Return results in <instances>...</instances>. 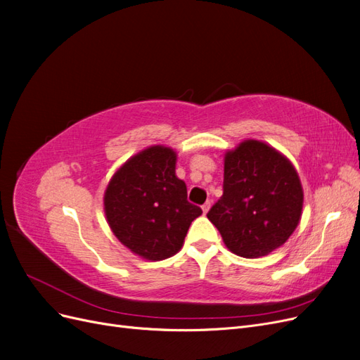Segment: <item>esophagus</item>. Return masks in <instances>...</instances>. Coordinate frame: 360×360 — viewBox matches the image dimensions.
<instances>
[{
    "instance_id": "obj_1",
    "label": "esophagus",
    "mask_w": 360,
    "mask_h": 360,
    "mask_svg": "<svg viewBox=\"0 0 360 360\" xmlns=\"http://www.w3.org/2000/svg\"><path fill=\"white\" fill-rule=\"evenodd\" d=\"M201 209H202V213L205 214L207 212H209V209H210V201H205L202 205H201Z\"/></svg>"
}]
</instances>
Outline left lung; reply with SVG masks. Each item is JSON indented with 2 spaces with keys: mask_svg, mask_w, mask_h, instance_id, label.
Segmentation results:
<instances>
[{
  "mask_svg": "<svg viewBox=\"0 0 360 360\" xmlns=\"http://www.w3.org/2000/svg\"><path fill=\"white\" fill-rule=\"evenodd\" d=\"M302 205V184L291 162L274 147L249 139L225 155L224 193L207 217L231 252L258 258L288 240Z\"/></svg>",
  "mask_w": 360,
  "mask_h": 360,
  "instance_id": "8db88e82",
  "label": "left lung"
}]
</instances>
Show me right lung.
I'll return each instance as SVG.
<instances>
[{
    "label": "right lung",
    "mask_w": 360,
    "mask_h": 360,
    "mask_svg": "<svg viewBox=\"0 0 360 360\" xmlns=\"http://www.w3.org/2000/svg\"><path fill=\"white\" fill-rule=\"evenodd\" d=\"M176 153L155 146L120 168L105 192V213L115 237L134 254L160 261L177 254L193 219L202 213L188 201L176 176Z\"/></svg>",
    "instance_id": "right-lung-1"
}]
</instances>
